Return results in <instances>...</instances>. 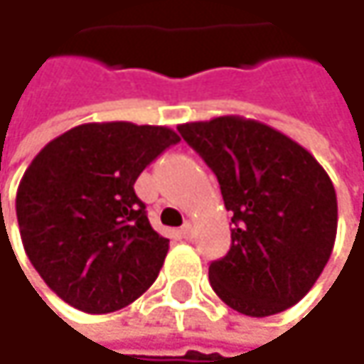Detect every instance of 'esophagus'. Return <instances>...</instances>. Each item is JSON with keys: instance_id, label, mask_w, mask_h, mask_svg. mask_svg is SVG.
<instances>
[{"instance_id": "1", "label": "esophagus", "mask_w": 364, "mask_h": 364, "mask_svg": "<svg viewBox=\"0 0 364 364\" xmlns=\"http://www.w3.org/2000/svg\"><path fill=\"white\" fill-rule=\"evenodd\" d=\"M180 234H182L184 238H193V223H188V221H186V223L180 228Z\"/></svg>"}]
</instances>
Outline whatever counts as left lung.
Returning a JSON list of instances; mask_svg holds the SVG:
<instances>
[{
	"label": "left lung",
	"instance_id": "left-lung-1",
	"mask_svg": "<svg viewBox=\"0 0 364 364\" xmlns=\"http://www.w3.org/2000/svg\"><path fill=\"white\" fill-rule=\"evenodd\" d=\"M213 169L232 247L209 265L215 294L248 317L296 304L317 282L336 242L338 198L319 161L275 128L238 116L178 126Z\"/></svg>",
	"mask_w": 364,
	"mask_h": 364
}]
</instances>
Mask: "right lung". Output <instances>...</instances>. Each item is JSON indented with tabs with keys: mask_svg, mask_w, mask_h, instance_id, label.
<instances>
[{
	"mask_svg": "<svg viewBox=\"0 0 364 364\" xmlns=\"http://www.w3.org/2000/svg\"><path fill=\"white\" fill-rule=\"evenodd\" d=\"M176 143L166 126L82 124L45 144L24 171L16 195L22 245L74 309L114 313L157 279L169 240L151 228L134 182Z\"/></svg>",
	"mask_w": 364,
	"mask_h": 364,
	"instance_id": "add662e5",
	"label": "right lung"
}]
</instances>
